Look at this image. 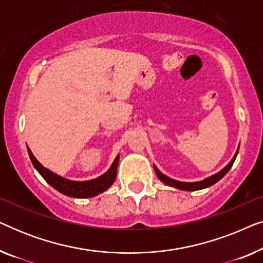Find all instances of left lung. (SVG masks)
Wrapping results in <instances>:
<instances>
[{"mask_svg": "<svg viewBox=\"0 0 263 263\" xmlns=\"http://www.w3.org/2000/svg\"><path fill=\"white\" fill-rule=\"evenodd\" d=\"M237 154H238V149H237V152L235 154V157L232 158V160L230 161V163L226 165V166L222 168L221 171H219L218 174H215L213 176H211V177H208L206 179H203V181H200V182H179V181H175V179H172L170 177H167V176H165L161 174V172L158 170L157 166H154V170H156V174L158 176V178L160 179L161 182L165 183L166 185H170V186H174V188H177V189H181V190H188V192H195V190H200V189H204V188H208V186L213 185L217 183L218 181H220V179L224 177V176L228 174L230 168L232 167L233 163H235L236 160V157Z\"/></svg>", "mask_w": 263, "mask_h": 263, "instance_id": "8db88e82", "label": "left lung"}]
</instances>
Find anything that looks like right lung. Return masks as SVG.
<instances>
[{
	"label": "right lung",
	"mask_w": 263,
	"mask_h": 263,
	"mask_svg": "<svg viewBox=\"0 0 263 263\" xmlns=\"http://www.w3.org/2000/svg\"><path fill=\"white\" fill-rule=\"evenodd\" d=\"M28 156L31 158L32 164L37 168V171L41 174L43 178L49 183L52 188L59 190L60 193L64 194L67 196L71 197H79V199H85V197H91L96 196L98 194L105 192L106 189H109L112 183L116 179L117 175V166H118V160H120V156L116 157V159L114 160L111 167L107 170L105 174L100 176V177L96 179H91V181H85V182H74L66 179L61 176L53 174L48 168H45L39 161L35 159V157L32 154L31 149L27 147Z\"/></svg>",
	"instance_id": "obj_1"
}]
</instances>
